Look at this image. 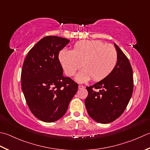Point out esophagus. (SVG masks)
<instances>
[{
  "label": "esophagus",
  "mask_w": 150,
  "mask_h": 150,
  "mask_svg": "<svg viewBox=\"0 0 150 150\" xmlns=\"http://www.w3.org/2000/svg\"><path fill=\"white\" fill-rule=\"evenodd\" d=\"M84 88V86L83 85H79V89H83Z\"/></svg>",
  "instance_id": "obj_1"
}]
</instances>
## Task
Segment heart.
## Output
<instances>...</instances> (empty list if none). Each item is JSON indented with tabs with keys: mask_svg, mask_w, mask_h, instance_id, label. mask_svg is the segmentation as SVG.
I'll return each instance as SVG.
<instances>
[{
	"mask_svg": "<svg viewBox=\"0 0 150 150\" xmlns=\"http://www.w3.org/2000/svg\"><path fill=\"white\" fill-rule=\"evenodd\" d=\"M58 58L63 69L72 76L82 66L84 67L76 76L80 83L91 78L98 81L107 77L115 68L118 53L112 45L98 40H83L76 43L72 51L62 49Z\"/></svg>",
	"mask_w": 150,
	"mask_h": 150,
	"instance_id": "1",
	"label": "heart"
}]
</instances>
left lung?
Segmentation results:
<instances>
[{
	"instance_id": "8db88e82",
	"label": "left lung",
	"mask_w": 150,
	"mask_h": 150,
	"mask_svg": "<svg viewBox=\"0 0 150 150\" xmlns=\"http://www.w3.org/2000/svg\"><path fill=\"white\" fill-rule=\"evenodd\" d=\"M118 62L107 77L86 87L85 106L88 115L101 124H108L122 115L133 91V69L129 60L116 43Z\"/></svg>"
}]
</instances>
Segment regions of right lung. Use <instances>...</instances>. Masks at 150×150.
Masks as SVG:
<instances>
[{"label": "right lung", "mask_w": 150, "mask_h": 150, "mask_svg": "<svg viewBox=\"0 0 150 150\" xmlns=\"http://www.w3.org/2000/svg\"><path fill=\"white\" fill-rule=\"evenodd\" d=\"M69 42L58 36L40 40L26 57L21 71V88L31 112L45 122H53L66 114L78 84L64 77L59 52Z\"/></svg>", "instance_id": "1"}]
</instances>
